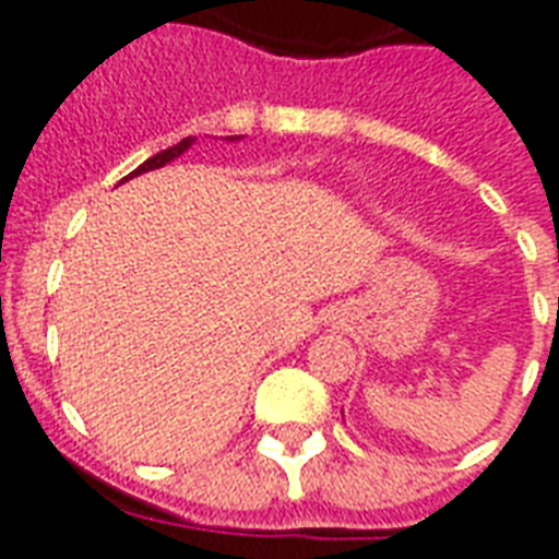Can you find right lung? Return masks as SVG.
Masks as SVG:
<instances>
[{
	"label": "right lung",
	"instance_id": "add662e5",
	"mask_svg": "<svg viewBox=\"0 0 559 559\" xmlns=\"http://www.w3.org/2000/svg\"><path fill=\"white\" fill-rule=\"evenodd\" d=\"M191 142H193V139L188 135V139H182V142L174 144V147H168V151L156 153V156H151V159L144 162V165H139V168H135L130 177H139V174H144V170H156V168H162V165H168L170 159H177L179 153H186L188 147H191ZM130 177H124V179H130Z\"/></svg>",
	"mask_w": 559,
	"mask_h": 559
}]
</instances>
